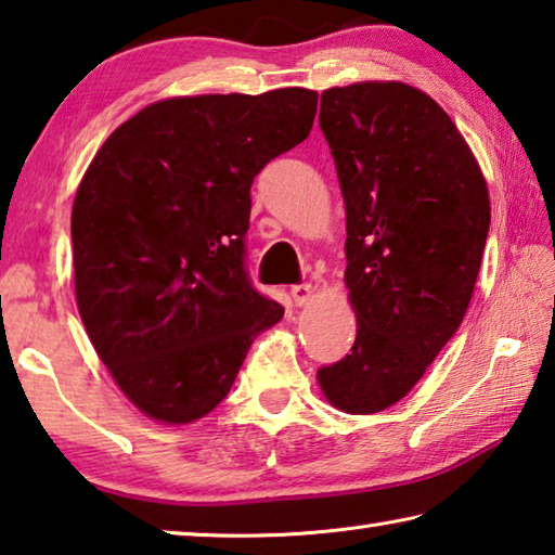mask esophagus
I'll return each instance as SVG.
<instances>
[{
  "label": "esophagus",
  "mask_w": 555,
  "mask_h": 555,
  "mask_svg": "<svg viewBox=\"0 0 555 555\" xmlns=\"http://www.w3.org/2000/svg\"><path fill=\"white\" fill-rule=\"evenodd\" d=\"M291 296H294V304L296 306H306L310 296H312V286L310 284H296L291 286Z\"/></svg>",
  "instance_id": "1"
}]
</instances>
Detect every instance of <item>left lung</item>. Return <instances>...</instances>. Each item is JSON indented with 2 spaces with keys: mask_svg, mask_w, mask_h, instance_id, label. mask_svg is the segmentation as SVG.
<instances>
[{
  "mask_svg": "<svg viewBox=\"0 0 555 555\" xmlns=\"http://www.w3.org/2000/svg\"><path fill=\"white\" fill-rule=\"evenodd\" d=\"M320 128L347 208L357 339L318 371L325 398L371 415L405 398L459 330L490 230L480 167L435 99L402 82L325 89Z\"/></svg>",
  "mask_w": 555,
  "mask_h": 555,
  "instance_id": "left-lung-1",
  "label": "left lung"
}]
</instances>
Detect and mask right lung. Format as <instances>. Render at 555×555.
Masks as SVG:
<instances>
[{
	"mask_svg": "<svg viewBox=\"0 0 555 555\" xmlns=\"http://www.w3.org/2000/svg\"><path fill=\"white\" fill-rule=\"evenodd\" d=\"M318 94L177 96L99 147L73 206L85 330L147 417L186 425L230 388L251 341L284 318L245 267L251 181L308 138Z\"/></svg>",
	"mask_w": 555,
	"mask_h": 555,
	"instance_id": "right-lung-1",
	"label": "right lung"
}]
</instances>
